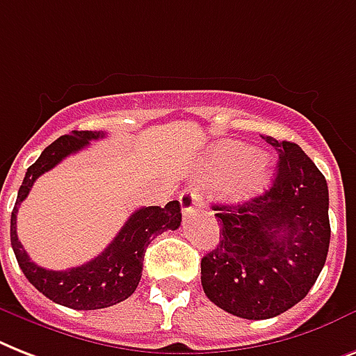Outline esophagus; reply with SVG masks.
I'll return each instance as SVG.
<instances>
[{"label": "esophagus", "instance_id": "34e87169", "mask_svg": "<svg viewBox=\"0 0 356 356\" xmlns=\"http://www.w3.org/2000/svg\"><path fill=\"white\" fill-rule=\"evenodd\" d=\"M179 203H181V212L184 216H190V213H193L201 207V193L195 188H188V190H184L179 195Z\"/></svg>", "mask_w": 356, "mask_h": 356}]
</instances>
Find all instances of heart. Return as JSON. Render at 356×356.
Returning <instances> with one entry per match:
<instances>
[{
    "label": "heart",
    "instance_id": "1",
    "mask_svg": "<svg viewBox=\"0 0 356 356\" xmlns=\"http://www.w3.org/2000/svg\"><path fill=\"white\" fill-rule=\"evenodd\" d=\"M213 177H228L225 192L232 201H243L265 188L270 179V161L265 153L248 152L239 143H225L210 155Z\"/></svg>",
    "mask_w": 356,
    "mask_h": 356
}]
</instances>
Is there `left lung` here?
Segmentation results:
<instances>
[{
	"label": "left lung",
	"mask_w": 356,
	"mask_h": 356,
	"mask_svg": "<svg viewBox=\"0 0 356 356\" xmlns=\"http://www.w3.org/2000/svg\"><path fill=\"white\" fill-rule=\"evenodd\" d=\"M278 152L273 186L241 204H213L219 245L201 259L210 302L247 320H267L303 300L327 258L325 177L298 144L261 137Z\"/></svg>",
	"instance_id": "1"
}]
</instances>
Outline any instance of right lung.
<instances>
[{
	"label": "right lung",
	"instance_id": "obj_1",
	"mask_svg": "<svg viewBox=\"0 0 356 356\" xmlns=\"http://www.w3.org/2000/svg\"><path fill=\"white\" fill-rule=\"evenodd\" d=\"M102 137L104 133L100 131H73L71 135H63L53 144H49L36 163L27 168L10 216V243L25 278L43 296L76 311L111 307L115 303L129 298L143 276L144 252L148 245L159 234L166 230H177L181 227L179 201H170L164 208H138L124 223L117 238L104 248V252L80 267L67 268V270H47L31 261L23 245L18 241V232H16L18 207L27 197L34 181L42 173L54 168L67 155L86 148L91 140H98Z\"/></svg>",
	"mask_w": 356,
	"mask_h": 356
}]
</instances>
